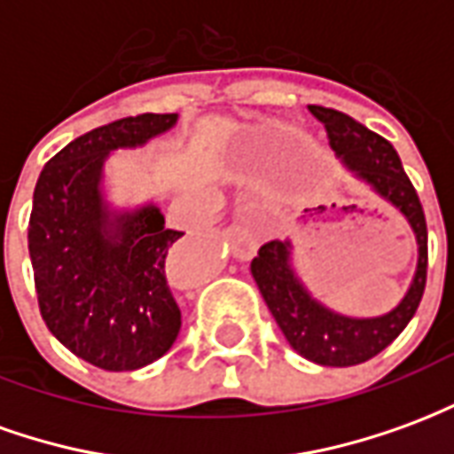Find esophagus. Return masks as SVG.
<instances>
[{"instance_id": "34e87169", "label": "esophagus", "mask_w": 454, "mask_h": 454, "mask_svg": "<svg viewBox=\"0 0 454 454\" xmlns=\"http://www.w3.org/2000/svg\"><path fill=\"white\" fill-rule=\"evenodd\" d=\"M257 228L250 221H240L228 228V243L238 260H250L257 250Z\"/></svg>"}]
</instances>
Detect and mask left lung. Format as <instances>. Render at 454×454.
I'll list each match as a JSON object with an SVG mask.
<instances>
[{
	"instance_id": "8db88e82",
	"label": "left lung",
	"mask_w": 454,
	"mask_h": 454,
	"mask_svg": "<svg viewBox=\"0 0 454 454\" xmlns=\"http://www.w3.org/2000/svg\"><path fill=\"white\" fill-rule=\"evenodd\" d=\"M309 112L325 126L331 148L342 165L409 221L419 243V262L409 292L389 314L374 318L342 316L311 296L292 265V240H270L250 262L257 289L286 342L316 364L352 367L389 348L416 314L428 275V228L419 194L389 140L335 109L309 106Z\"/></svg>"
}]
</instances>
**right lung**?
I'll list each match as a JSON object with an SVG mask.
<instances>
[{
    "label": "right lung",
    "instance_id": "obj_1",
    "mask_svg": "<svg viewBox=\"0 0 454 454\" xmlns=\"http://www.w3.org/2000/svg\"><path fill=\"white\" fill-rule=\"evenodd\" d=\"M177 114L119 119L67 143L35 182L28 253L48 331L106 372L140 370L177 340L172 257L182 231L165 228L155 204L119 211L104 199V162L140 148Z\"/></svg>",
    "mask_w": 454,
    "mask_h": 454
}]
</instances>
